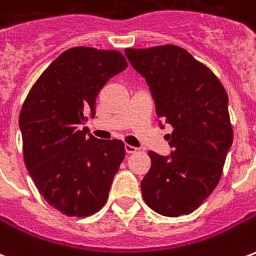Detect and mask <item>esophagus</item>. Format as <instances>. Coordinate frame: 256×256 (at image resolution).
Masks as SVG:
<instances>
[{
    "label": "esophagus",
    "mask_w": 256,
    "mask_h": 256,
    "mask_svg": "<svg viewBox=\"0 0 256 256\" xmlns=\"http://www.w3.org/2000/svg\"><path fill=\"white\" fill-rule=\"evenodd\" d=\"M124 150H126V154H136L137 152V148H134V146H132V145H124Z\"/></svg>",
    "instance_id": "34e87169"
}]
</instances>
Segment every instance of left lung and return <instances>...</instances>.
<instances>
[{
    "mask_svg": "<svg viewBox=\"0 0 256 256\" xmlns=\"http://www.w3.org/2000/svg\"><path fill=\"white\" fill-rule=\"evenodd\" d=\"M124 54L150 86L158 118L174 128L166 136L170 155L150 152L152 164L141 181L142 198L164 216L190 214L220 182L233 142L226 90L182 48H128Z\"/></svg>",
    "mask_w": 256,
    "mask_h": 256,
    "instance_id": "left-lung-1",
    "label": "left lung"
}]
</instances>
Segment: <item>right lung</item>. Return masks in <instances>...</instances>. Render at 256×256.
Masks as SVG:
<instances>
[{
	"label": "right lung",
	"mask_w": 256,
	"mask_h": 256,
	"mask_svg": "<svg viewBox=\"0 0 256 256\" xmlns=\"http://www.w3.org/2000/svg\"><path fill=\"white\" fill-rule=\"evenodd\" d=\"M128 67L120 52L68 49L42 72L22 106L19 126L27 170L38 192L68 216L106 204L124 158L120 140H98L82 124L94 116L102 86Z\"/></svg>",
	"instance_id": "1"
}]
</instances>
